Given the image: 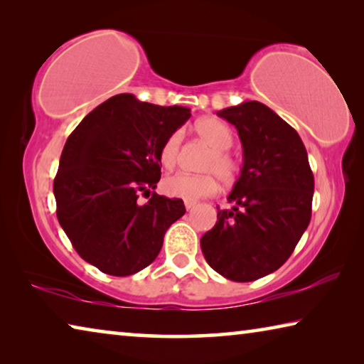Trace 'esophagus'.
<instances>
[{"mask_svg": "<svg viewBox=\"0 0 364 364\" xmlns=\"http://www.w3.org/2000/svg\"><path fill=\"white\" fill-rule=\"evenodd\" d=\"M196 204H197L196 200H184V207H186L188 210H191V208H193Z\"/></svg>", "mask_w": 364, "mask_h": 364, "instance_id": "esophagus-1", "label": "esophagus"}]
</instances>
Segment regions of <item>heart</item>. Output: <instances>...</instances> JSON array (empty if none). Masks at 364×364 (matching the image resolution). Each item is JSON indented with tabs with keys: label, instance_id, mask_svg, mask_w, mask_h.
<instances>
[{
	"label": "heart",
	"instance_id": "1",
	"mask_svg": "<svg viewBox=\"0 0 364 364\" xmlns=\"http://www.w3.org/2000/svg\"><path fill=\"white\" fill-rule=\"evenodd\" d=\"M194 132L204 143L212 147L202 164L207 173L191 175L175 173L165 178L162 188L167 194L184 200H197L213 196L218 191V176L225 184H231L237 178L239 164L228 151L234 143L231 128L217 119H202L194 123ZM183 134L180 130L170 133L159 149V162L164 168H175L180 159Z\"/></svg>",
	"mask_w": 364,
	"mask_h": 364
}]
</instances>
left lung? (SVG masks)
I'll use <instances>...</instances> for the list:
<instances>
[{"label": "left lung", "instance_id": "1", "mask_svg": "<svg viewBox=\"0 0 364 364\" xmlns=\"http://www.w3.org/2000/svg\"><path fill=\"white\" fill-rule=\"evenodd\" d=\"M244 149L241 176L217 223L200 239L207 263L236 282L263 278L286 263L311 218L315 178L299 133L258 101L220 110Z\"/></svg>", "mask_w": 364, "mask_h": 364}]
</instances>
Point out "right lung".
<instances>
[{
    "label": "right lung",
    "instance_id": "1",
    "mask_svg": "<svg viewBox=\"0 0 364 364\" xmlns=\"http://www.w3.org/2000/svg\"><path fill=\"white\" fill-rule=\"evenodd\" d=\"M191 117L188 107L112 96L67 138L54 178L58 220L78 255L110 276H130L156 260L165 231L181 218V199L154 193L159 149ZM139 193L151 196L144 206Z\"/></svg>",
    "mask_w": 364,
    "mask_h": 364
}]
</instances>
